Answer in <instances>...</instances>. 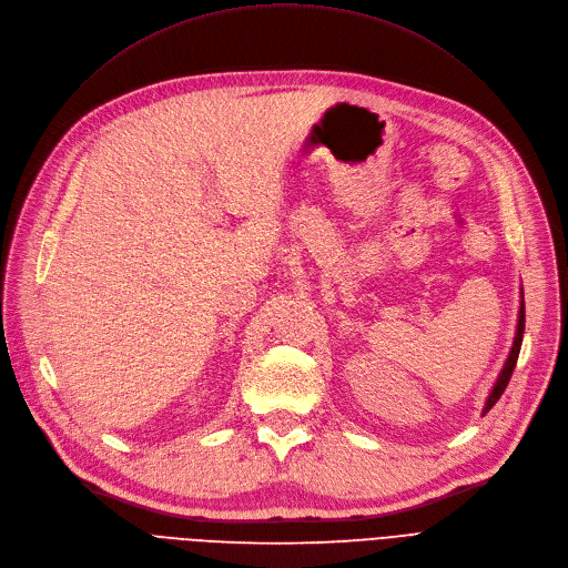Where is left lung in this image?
I'll use <instances>...</instances> for the list:
<instances>
[{
    "label": "left lung",
    "mask_w": 568,
    "mask_h": 568,
    "mask_svg": "<svg viewBox=\"0 0 568 568\" xmlns=\"http://www.w3.org/2000/svg\"><path fill=\"white\" fill-rule=\"evenodd\" d=\"M523 333H525V301L520 303L518 331H516V339H513V348H510V354H508V361H506V365H504V369H501V374H499V379H497V384H495V388H493V393H490L488 402H485V409H483V414H488V412L495 407L497 399L501 397V393L506 390V386H508V382H510V374H513V369H516V363H518V356H520Z\"/></svg>",
    "instance_id": "8db88e82"
}]
</instances>
